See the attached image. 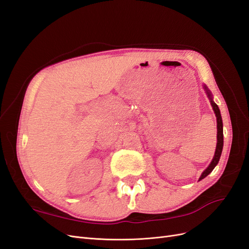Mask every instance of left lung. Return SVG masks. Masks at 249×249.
I'll return each mask as SVG.
<instances>
[{"instance_id":"8db88e82","label":"left lung","mask_w":249,"mask_h":249,"mask_svg":"<svg viewBox=\"0 0 249 249\" xmlns=\"http://www.w3.org/2000/svg\"><path fill=\"white\" fill-rule=\"evenodd\" d=\"M203 88H205L206 92L209 96L211 105H212L214 113H215L216 118H217V145H216V150H215V155H214L213 160H212V162L210 163L208 168L201 173L199 180L202 179V178H205L215 168V166L218 164V162H219L220 156H221V153H222V148H223V125H222V118H221V114H220V110H219V108H218L217 105L214 103L212 94H211L208 87L205 85V86H203Z\"/></svg>"}]
</instances>
